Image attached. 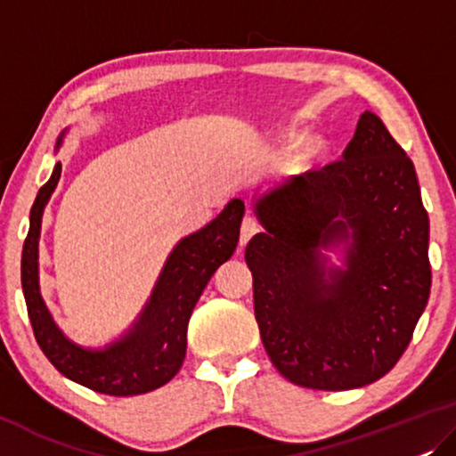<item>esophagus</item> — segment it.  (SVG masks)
Listing matches in <instances>:
<instances>
[{"mask_svg": "<svg viewBox=\"0 0 456 456\" xmlns=\"http://www.w3.org/2000/svg\"><path fill=\"white\" fill-rule=\"evenodd\" d=\"M258 231H260L258 221H256L254 216H246L241 223V231H240V246H246V243L252 240Z\"/></svg>", "mask_w": 456, "mask_h": 456, "instance_id": "34e87169", "label": "esophagus"}]
</instances>
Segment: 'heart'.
Listing matches in <instances>:
<instances>
[{"instance_id":"heart-1","label":"heart","mask_w":456,"mask_h":456,"mask_svg":"<svg viewBox=\"0 0 456 456\" xmlns=\"http://www.w3.org/2000/svg\"><path fill=\"white\" fill-rule=\"evenodd\" d=\"M281 144H283L287 151H297L301 145H304L305 149L301 150V157H304V161H307V163H316L326 155V144L322 142V140H318V138L307 140V134L297 132V130L287 132L285 136L281 138Z\"/></svg>"}]
</instances>
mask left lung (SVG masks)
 <instances>
[{"instance_id":"obj_1","label":"left lung","mask_w":456,"mask_h":456,"mask_svg":"<svg viewBox=\"0 0 456 456\" xmlns=\"http://www.w3.org/2000/svg\"><path fill=\"white\" fill-rule=\"evenodd\" d=\"M246 262L262 345L287 380L349 390L380 380L411 343L432 285L429 219L411 159L365 111L335 161L256 202ZM346 243V268L320 247Z\"/></svg>"}]
</instances>
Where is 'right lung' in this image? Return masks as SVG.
<instances>
[{
  "label": "right lung",
  "instance_id": "obj_1",
  "mask_svg": "<svg viewBox=\"0 0 456 456\" xmlns=\"http://www.w3.org/2000/svg\"><path fill=\"white\" fill-rule=\"evenodd\" d=\"M60 144L61 138L57 149ZM60 175L61 163H55L49 182L38 190L30 208V227L22 248V291L38 347L63 376L94 393L111 396L151 393L182 368L191 310L216 268L233 256L246 207L235 198L207 227L183 237L167 258L136 324L105 349H86L57 329L38 289L41 219Z\"/></svg>",
  "mask_w": 456,
  "mask_h": 456
}]
</instances>
